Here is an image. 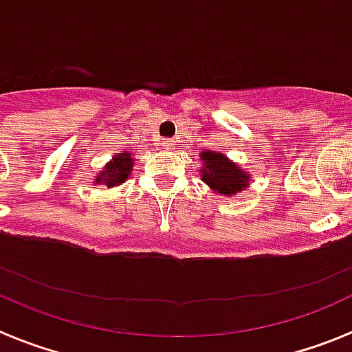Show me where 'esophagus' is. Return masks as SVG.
I'll return each instance as SVG.
<instances>
[{
	"label": "esophagus",
	"mask_w": 352,
	"mask_h": 352,
	"mask_svg": "<svg viewBox=\"0 0 352 352\" xmlns=\"http://www.w3.org/2000/svg\"><path fill=\"white\" fill-rule=\"evenodd\" d=\"M164 145L167 147V149H174V145H176V144H174V140H170V138H165Z\"/></svg>",
	"instance_id": "obj_1"
}]
</instances>
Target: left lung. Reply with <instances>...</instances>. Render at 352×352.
<instances>
[{
  "mask_svg": "<svg viewBox=\"0 0 352 352\" xmlns=\"http://www.w3.org/2000/svg\"><path fill=\"white\" fill-rule=\"evenodd\" d=\"M201 160L205 162V167L201 170L203 182L208 183L219 194L241 192L246 187L248 176L243 174L239 167H235L223 155H219V153H203Z\"/></svg>",
  "mask_w": 352,
  "mask_h": 352,
  "instance_id": "8db88e82",
  "label": "left lung"
}]
</instances>
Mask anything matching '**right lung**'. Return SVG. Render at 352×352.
I'll use <instances>...</instances> for the list:
<instances>
[{"mask_svg": "<svg viewBox=\"0 0 352 352\" xmlns=\"http://www.w3.org/2000/svg\"><path fill=\"white\" fill-rule=\"evenodd\" d=\"M131 164H133V158H131L127 153H120L117 158H113L111 164L106 165V169L97 176V183H102L106 187H115V185H120L122 182H126L127 176L131 173Z\"/></svg>", "mask_w": 352, "mask_h": 352, "instance_id": "obj_1", "label": "right lung"}]
</instances>
